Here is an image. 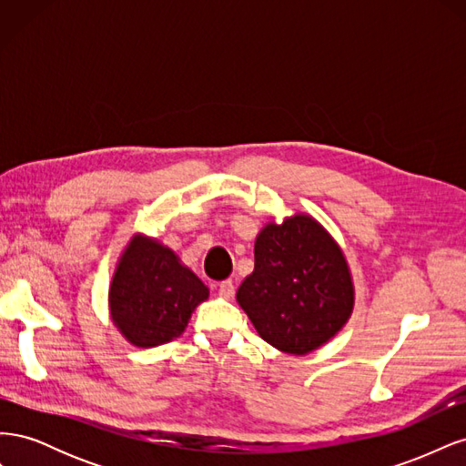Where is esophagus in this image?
<instances>
[{"instance_id":"obj_1","label":"esophagus","mask_w":466,"mask_h":466,"mask_svg":"<svg viewBox=\"0 0 466 466\" xmlns=\"http://www.w3.org/2000/svg\"><path fill=\"white\" fill-rule=\"evenodd\" d=\"M218 293H219V298H223V299H231L233 295H235V286H233V281H231V279H225V281H221L219 288H218Z\"/></svg>"}]
</instances>
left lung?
I'll return each instance as SVG.
<instances>
[{"label":"left lung","instance_id":"obj_1","mask_svg":"<svg viewBox=\"0 0 466 466\" xmlns=\"http://www.w3.org/2000/svg\"><path fill=\"white\" fill-rule=\"evenodd\" d=\"M237 301L262 340L305 356L342 330L354 309V284L342 248L311 216L268 223L255 243V270Z\"/></svg>","mask_w":466,"mask_h":466}]
</instances>
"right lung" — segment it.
<instances>
[{
  "instance_id": "1",
  "label": "right lung",
  "mask_w": 466,
  "mask_h": 466,
  "mask_svg": "<svg viewBox=\"0 0 466 466\" xmlns=\"http://www.w3.org/2000/svg\"><path fill=\"white\" fill-rule=\"evenodd\" d=\"M208 295L202 279L171 248L134 235L110 281V317L130 344L155 348L185 332Z\"/></svg>"
}]
</instances>
